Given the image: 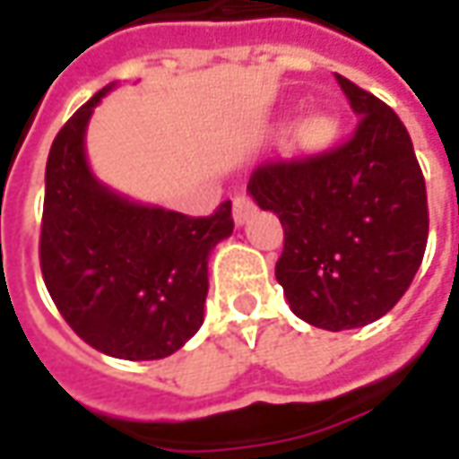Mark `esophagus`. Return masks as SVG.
Wrapping results in <instances>:
<instances>
[{
    "mask_svg": "<svg viewBox=\"0 0 459 459\" xmlns=\"http://www.w3.org/2000/svg\"><path fill=\"white\" fill-rule=\"evenodd\" d=\"M235 224H245V221H250V217L255 214V202L247 196V194H238L235 196Z\"/></svg>",
    "mask_w": 459,
    "mask_h": 459,
    "instance_id": "34e87169",
    "label": "esophagus"
}]
</instances>
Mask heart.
Instances as JSON below:
<instances>
[{"label":"heart","instance_id":"b5f03b06","mask_svg":"<svg viewBox=\"0 0 459 459\" xmlns=\"http://www.w3.org/2000/svg\"><path fill=\"white\" fill-rule=\"evenodd\" d=\"M332 133V122L326 119V117H311L304 122V127H301V137L311 143V145H316V143H325L326 137Z\"/></svg>","mask_w":459,"mask_h":459}]
</instances>
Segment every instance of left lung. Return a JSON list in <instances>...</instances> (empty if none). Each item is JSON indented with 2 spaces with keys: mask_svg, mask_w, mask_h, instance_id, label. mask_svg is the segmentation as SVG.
<instances>
[{
  "mask_svg": "<svg viewBox=\"0 0 459 459\" xmlns=\"http://www.w3.org/2000/svg\"><path fill=\"white\" fill-rule=\"evenodd\" d=\"M337 83L360 117L352 137L307 158L265 160L247 184L283 224L275 278L291 311L329 332L396 307L429 235L427 186L403 122L352 81Z\"/></svg>",
  "mask_w": 459,
  "mask_h": 459,
  "instance_id": "1",
  "label": "left lung"
}]
</instances>
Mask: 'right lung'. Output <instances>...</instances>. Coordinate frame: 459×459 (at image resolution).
Masks as SVG:
<instances>
[{
  "instance_id": "obj_1",
  "label": "right lung",
  "mask_w": 459,
  "mask_h": 459,
  "mask_svg": "<svg viewBox=\"0 0 459 459\" xmlns=\"http://www.w3.org/2000/svg\"><path fill=\"white\" fill-rule=\"evenodd\" d=\"M112 86L89 99L50 145L40 268L53 304L83 342L122 360H160L202 326L206 263L235 230L232 204L188 217L134 204L99 184L83 137Z\"/></svg>"
}]
</instances>
